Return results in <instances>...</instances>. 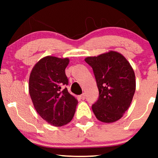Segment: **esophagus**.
<instances>
[{"label": "esophagus", "mask_w": 158, "mask_h": 158, "mask_svg": "<svg viewBox=\"0 0 158 158\" xmlns=\"http://www.w3.org/2000/svg\"><path fill=\"white\" fill-rule=\"evenodd\" d=\"M79 98H80L81 99H82V100H84V99H85V94H82L81 95L79 96Z\"/></svg>", "instance_id": "obj_1"}]
</instances>
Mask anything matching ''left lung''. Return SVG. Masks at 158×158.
Listing matches in <instances>:
<instances>
[{"label": "left lung", "mask_w": 158, "mask_h": 158, "mask_svg": "<svg viewBox=\"0 0 158 158\" xmlns=\"http://www.w3.org/2000/svg\"><path fill=\"white\" fill-rule=\"evenodd\" d=\"M85 61L93 69L99 99L92 106L98 120L114 123L131 105L136 89L135 74L130 63L118 52L110 50Z\"/></svg>", "instance_id": "left-lung-1"}]
</instances>
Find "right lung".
Masks as SVG:
<instances>
[{
    "instance_id": "1",
    "label": "right lung",
    "mask_w": 158,
    "mask_h": 158,
    "mask_svg": "<svg viewBox=\"0 0 158 158\" xmlns=\"http://www.w3.org/2000/svg\"><path fill=\"white\" fill-rule=\"evenodd\" d=\"M68 58L48 56L38 61L29 79V93L40 117L53 126H62L73 119L77 99L69 94L65 68Z\"/></svg>"
}]
</instances>
